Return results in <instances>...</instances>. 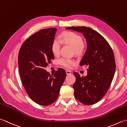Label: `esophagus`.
<instances>
[{
	"label": "esophagus",
	"mask_w": 127,
	"mask_h": 127,
	"mask_svg": "<svg viewBox=\"0 0 127 127\" xmlns=\"http://www.w3.org/2000/svg\"><path fill=\"white\" fill-rule=\"evenodd\" d=\"M66 75H69L71 74V71L70 70H66Z\"/></svg>",
	"instance_id": "34e87169"
}]
</instances>
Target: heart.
Here are the masks:
<instances>
[{"mask_svg":"<svg viewBox=\"0 0 127 127\" xmlns=\"http://www.w3.org/2000/svg\"><path fill=\"white\" fill-rule=\"evenodd\" d=\"M61 41L55 39L51 44V51L53 55L58 56L60 53L62 42L65 44H69L73 47L74 52L77 55L83 53L85 48V45L83 42L82 37L79 34L72 32H65L62 34ZM59 65L64 68L70 69L76 64V62L74 59L63 57L59 59L58 61Z\"/></svg>","mask_w":127,"mask_h":127,"instance_id":"heart-1","label":"heart"}]
</instances>
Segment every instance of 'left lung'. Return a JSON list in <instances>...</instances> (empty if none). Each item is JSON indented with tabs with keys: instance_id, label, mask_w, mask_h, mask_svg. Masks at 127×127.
I'll return each instance as SVG.
<instances>
[{
	"instance_id": "1",
	"label": "left lung",
	"mask_w": 127,
	"mask_h": 127,
	"mask_svg": "<svg viewBox=\"0 0 127 127\" xmlns=\"http://www.w3.org/2000/svg\"><path fill=\"white\" fill-rule=\"evenodd\" d=\"M83 34L87 50L80 63L88 66L87 75L81 77L74 72L76 81L73 85L75 98L85 105H93L106 93L114 76L116 63L112 48L104 37L93 29L86 27H70Z\"/></svg>"
}]
</instances>
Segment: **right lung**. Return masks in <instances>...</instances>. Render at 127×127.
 I'll return each mask as SVG.
<instances>
[{
	"label": "right lung",
	"mask_w": 127,
	"mask_h": 127,
	"mask_svg": "<svg viewBox=\"0 0 127 127\" xmlns=\"http://www.w3.org/2000/svg\"><path fill=\"white\" fill-rule=\"evenodd\" d=\"M57 29H43L23 43L19 51L18 64L21 80L29 96L43 106L55 102L66 77L65 70L59 68L53 76L45 69L54 55L51 44Z\"/></svg>",
	"instance_id": "add662e5"
}]
</instances>
